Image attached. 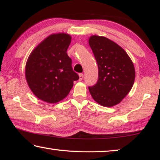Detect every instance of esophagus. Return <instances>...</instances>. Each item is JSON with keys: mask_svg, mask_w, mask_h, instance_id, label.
<instances>
[{"mask_svg": "<svg viewBox=\"0 0 160 160\" xmlns=\"http://www.w3.org/2000/svg\"><path fill=\"white\" fill-rule=\"evenodd\" d=\"M83 78V73H79V81H82Z\"/></svg>", "mask_w": 160, "mask_h": 160, "instance_id": "esophagus-1", "label": "esophagus"}]
</instances>
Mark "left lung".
I'll return each mask as SVG.
<instances>
[{"mask_svg":"<svg viewBox=\"0 0 160 160\" xmlns=\"http://www.w3.org/2000/svg\"><path fill=\"white\" fill-rule=\"evenodd\" d=\"M88 43L99 68L97 82L88 90L98 104L113 107L121 102L134 84V64L126 51L109 38L92 36Z\"/></svg>","mask_w":160,"mask_h":160,"instance_id":"8db88e82","label":"left lung"}]
</instances>
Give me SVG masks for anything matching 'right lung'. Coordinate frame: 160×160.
<instances>
[{"label":"right lung","instance_id":"add662e5","mask_svg":"<svg viewBox=\"0 0 160 160\" xmlns=\"http://www.w3.org/2000/svg\"><path fill=\"white\" fill-rule=\"evenodd\" d=\"M71 40L68 34H51L33 49L27 60V83L34 95L43 102L57 103L63 99L73 82L79 78L66 53Z\"/></svg>","mask_w":160,"mask_h":160}]
</instances>
